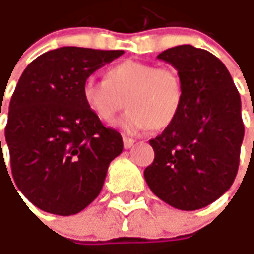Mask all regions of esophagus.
<instances>
[{
	"label": "esophagus",
	"mask_w": 254,
	"mask_h": 254,
	"mask_svg": "<svg viewBox=\"0 0 254 254\" xmlns=\"http://www.w3.org/2000/svg\"><path fill=\"white\" fill-rule=\"evenodd\" d=\"M134 139L132 138H127V136H123V145H124V149H130L132 145H134Z\"/></svg>",
	"instance_id": "obj_1"
}]
</instances>
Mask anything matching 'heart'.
I'll return each mask as SVG.
<instances>
[{
  "label": "heart",
  "instance_id": "b5f03b06",
  "mask_svg": "<svg viewBox=\"0 0 254 254\" xmlns=\"http://www.w3.org/2000/svg\"><path fill=\"white\" fill-rule=\"evenodd\" d=\"M183 98L185 87L176 69L136 60L109 66L105 79H87L82 86L84 105L102 122H112L126 101L128 111L118 126L127 134L170 127L181 113Z\"/></svg>",
  "mask_w": 254,
  "mask_h": 254
}]
</instances>
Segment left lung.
Segmentation results:
<instances>
[{
    "label": "left lung",
    "instance_id": "left-lung-1",
    "mask_svg": "<svg viewBox=\"0 0 254 254\" xmlns=\"http://www.w3.org/2000/svg\"><path fill=\"white\" fill-rule=\"evenodd\" d=\"M157 59L181 75L185 98L175 122L149 141L154 160L145 181L176 209H201L222 197L238 172L241 97L226 65L208 50L181 45Z\"/></svg>",
    "mask_w": 254,
    "mask_h": 254
}]
</instances>
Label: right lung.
Listing matches in <instances>:
<instances>
[{"instance_id": "right-lung-1", "label": "right lung", "mask_w": 254, "mask_h": 254, "mask_svg": "<svg viewBox=\"0 0 254 254\" xmlns=\"http://www.w3.org/2000/svg\"><path fill=\"white\" fill-rule=\"evenodd\" d=\"M123 53L64 46L37 57L21 73L5 139L16 186L39 209L75 215L101 191L123 139L86 108L82 86Z\"/></svg>"}]
</instances>
